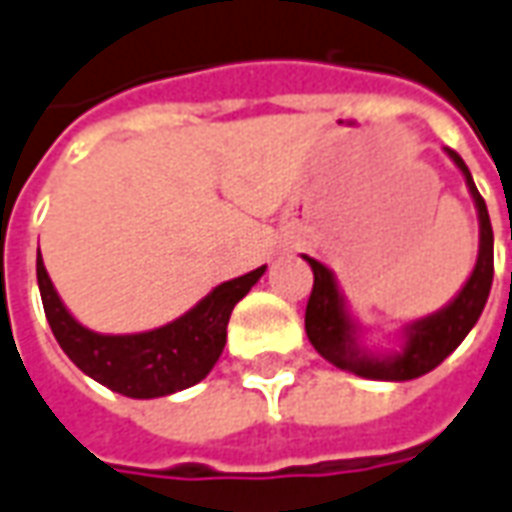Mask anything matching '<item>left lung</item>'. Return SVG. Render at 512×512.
Segmentation results:
<instances>
[{"instance_id":"left-lung-1","label":"left lung","mask_w":512,"mask_h":512,"mask_svg":"<svg viewBox=\"0 0 512 512\" xmlns=\"http://www.w3.org/2000/svg\"><path fill=\"white\" fill-rule=\"evenodd\" d=\"M446 155L452 157V163L463 171L468 194L477 207L480 252H477V263H474L471 277L449 305H443L441 310H435L430 316L416 318V321L402 327V343L396 352L368 349L363 343V327L349 316V307L343 302V293L338 291L335 274L324 263L302 255L313 268V293L307 299L305 310L307 338H310L318 355L330 360L335 368L357 374V377H366V380H416L435 366H441L443 360L463 343L471 327L477 324V318L482 316V307L488 302L493 282L491 219H488L485 199L471 180V171L463 163V157L457 155L455 149H446Z\"/></svg>"}]
</instances>
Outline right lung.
Returning <instances> with one entry per match:
<instances>
[{
    "label": "right lung",
    "instance_id": "add662e5",
    "mask_svg": "<svg viewBox=\"0 0 512 512\" xmlns=\"http://www.w3.org/2000/svg\"><path fill=\"white\" fill-rule=\"evenodd\" d=\"M35 271L46 321L71 363L91 380L102 382L105 388L121 396L157 399L185 391L210 374L227 343L232 307L252 291L266 266L221 282L202 302H196L188 313H182L169 324L132 335H105L82 327L57 296L55 285L46 274L41 249Z\"/></svg>",
    "mask_w": 512,
    "mask_h": 512
}]
</instances>
